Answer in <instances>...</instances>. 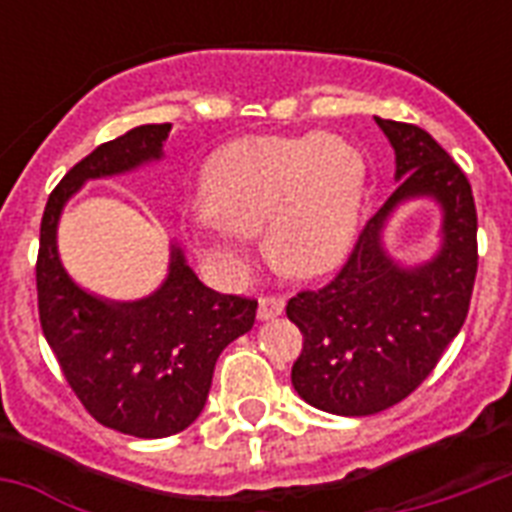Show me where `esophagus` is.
Wrapping results in <instances>:
<instances>
[{"label":"esophagus","instance_id":"1","mask_svg":"<svg viewBox=\"0 0 512 512\" xmlns=\"http://www.w3.org/2000/svg\"><path fill=\"white\" fill-rule=\"evenodd\" d=\"M284 313V297L279 295H265L260 297V305H257V319L260 321H268V319H276Z\"/></svg>","mask_w":512,"mask_h":512}]
</instances>
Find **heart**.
Wrapping results in <instances>:
<instances>
[{"mask_svg":"<svg viewBox=\"0 0 512 512\" xmlns=\"http://www.w3.org/2000/svg\"><path fill=\"white\" fill-rule=\"evenodd\" d=\"M364 156L337 135H249L209 156L201 172V252L244 263V233L263 228L281 271L319 276L340 263L364 199Z\"/></svg>","mask_w":512,"mask_h":512,"instance_id":"b5f03b06","label":"heart"}]
</instances>
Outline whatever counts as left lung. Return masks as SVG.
<instances>
[{"label":"left lung","mask_w":512,"mask_h":512,"mask_svg":"<svg viewBox=\"0 0 512 512\" xmlns=\"http://www.w3.org/2000/svg\"><path fill=\"white\" fill-rule=\"evenodd\" d=\"M396 148L398 188L369 223L340 271L289 297L303 332L292 385L308 404L366 417L404 401L428 380L468 319L478 271V215L460 164L417 124L380 119ZM433 195L445 207V247L428 266L404 272L379 247L398 200Z\"/></svg>","instance_id":"obj_1"}]
</instances>
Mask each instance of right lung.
Segmentation results:
<instances>
[{"label": "right lung", "mask_w": 512, "mask_h": 512, "mask_svg": "<svg viewBox=\"0 0 512 512\" xmlns=\"http://www.w3.org/2000/svg\"><path fill=\"white\" fill-rule=\"evenodd\" d=\"M170 124H143L100 143L52 188L39 228V324L68 388L90 417L124 436L185 430L207 404L217 356L255 324L257 300L204 287L172 249L170 276L138 303H103L68 279L55 249L60 209L90 177L132 170L162 156Z\"/></svg>", "instance_id": "add662e5"}]
</instances>
